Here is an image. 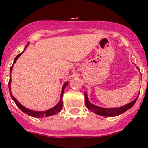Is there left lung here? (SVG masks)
Instances as JSON below:
<instances>
[{
    "instance_id": "1",
    "label": "left lung",
    "mask_w": 148,
    "mask_h": 148,
    "mask_svg": "<svg viewBox=\"0 0 148 148\" xmlns=\"http://www.w3.org/2000/svg\"><path fill=\"white\" fill-rule=\"evenodd\" d=\"M138 97H136L134 101H133L132 102L129 103L128 104H126L123 106L115 108H103L96 106V105H94L92 104V103H90L89 101H88L87 94L85 92V103H86V107L88 108L90 111L93 112H95L97 115L105 117H114L121 115V114L124 113L127 110H130L135 104V103L137 101Z\"/></svg>"
}]
</instances>
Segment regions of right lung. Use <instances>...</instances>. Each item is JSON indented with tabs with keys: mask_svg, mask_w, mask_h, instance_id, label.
Masks as SVG:
<instances>
[{
	"mask_svg": "<svg viewBox=\"0 0 148 148\" xmlns=\"http://www.w3.org/2000/svg\"><path fill=\"white\" fill-rule=\"evenodd\" d=\"M28 45H29V43L27 45L26 47H25V48L27 47ZM22 53H19L18 55H17V56H16V57L15 58V60H14L13 65L15 63V62H16V60H18V58L19 56L22 54ZM13 65H12V66H11V68H10V74H11V72H12ZM11 79H11V77H10V81H9V90H10V95H11V97H12V99L14 101V102L15 103V104L18 106L19 109H20V110H21V111H22L24 113H25V114H27V115H29V116L34 117V118H43V117H48V116H51V115H55V114H56V113L60 112L61 111L62 108V96H63L64 90H65V87H66L67 86H68V84H69V82H66V83H64L63 86H62V89L61 95H60V102H59L56 105V106H53V107L51 108V109H50V110H46V111H34V110H29V109H27V108L24 107L23 105L21 104L20 103H19L18 101L16 100V99H15V97H13L12 92H11V91H10V84H11Z\"/></svg>",
	"mask_w": 148,
	"mask_h": 148,
	"instance_id": "add662e5",
	"label": "right lung"
}]
</instances>
